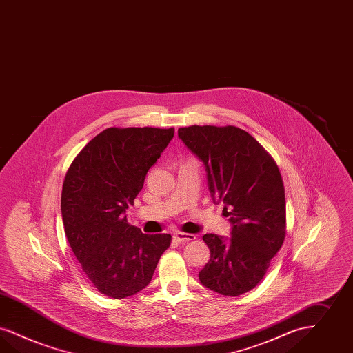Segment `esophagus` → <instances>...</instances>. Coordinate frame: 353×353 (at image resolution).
I'll list each match as a JSON object with an SVG mask.
<instances>
[{"label":"esophagus","mask_w":353,"mask_h":353,"mask_svg":"<svg viewBox=\"0 0 353 353\" xmlns=\"http://www.w3.org/2000/svg\"><path fill=\"white\" fill-rule=\"evenodd\" d=\"M173 238L180 243H185V241H190V240L196 239V235L193 234H183V232H174Z\"/></svg>","instance_id":"obj_1"}]
</instances>
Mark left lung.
Returning a JSON list of instances; mask_svg holds the SVG:
<instances>
[{"label":"left lung","instance_id":"1","mask_svg":"<svg viewBox=\"0 0 353 353\" xmlns=\"http://www.w3.org/2000/svg\"><path fill=\"white\" fill-rule=\"evenodd\" d=\"M179 138L203 163L212 201L225 203L231 236L203 235L210 260L199 281L222 296L254 289L286 234L281 173L264 147L235 126L179 128Z\"/></svg>","mask_w":353,"mask_h":353}]
</instances>
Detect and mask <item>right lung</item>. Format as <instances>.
<instances>
[{"label": "right lung", "mask_w": 353, "mask_h": 353, "mask_svg": "<svg viewBox=\"0 0 353 353\" xmlns=\"http://www.w3.org/2000/svg\"><path fill=\"white\" fill-rule=\"evenodd\" d=\"M174 128L109 127L89 141L67 170L61 192L65 236L101 294L134 296L152 280L170 234H143L127 222L148 170Z\"/></svg>", "instance_id": "add662e5"}]
</instances>
